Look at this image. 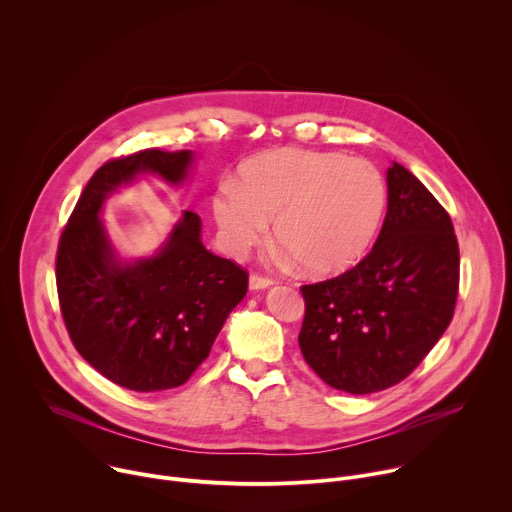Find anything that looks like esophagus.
Listing matches in <instances>:
<instances>
[{"mask_svg": "<svg viewBox=\"0 0 512 512\" xmlns=\"http://www.w3.org/2000/svg\"><path fill=\"white\" fill-rule=\"evenodd\" d=\"M269 285H273V281H271L269 277H263V275H257V273H253V275L249 277V289H251V291L267 289Z\"/></svg>", "mask_w": 512, "mask_h": 512, "instance_id": "34e87169", "label": "esophagus"}]
</instances>
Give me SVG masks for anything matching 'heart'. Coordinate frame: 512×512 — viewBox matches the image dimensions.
<instances>
[{"label": "heart", "mask_w": 512, "mask_h": 512, "mask_svg": "<svg viewBox=\"0 0 512 512\" xmlns=\"http://www.w3.org/2000/svg\"><path fill=\"white\" fill-rule=\"evenodd\" d=\"M387 206L381 172L364 160L308 150H277L247 160L239 184L218 186L212 212L223 247L245 255L273 235L302 271L336 275L375 239Z\"/></svg>", "instance_id": "heart-1"}]
</instances>
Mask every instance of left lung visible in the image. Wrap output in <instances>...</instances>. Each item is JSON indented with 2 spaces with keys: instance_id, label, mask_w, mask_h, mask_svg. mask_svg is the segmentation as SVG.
<instances>
[{
  "instance_id": "left-lung-1",
  "label": "left lung",
  "mask_w": 512,
  "mask_h": 512,
  "mask_svg": "<svg viewBox=\"0 0 512 512\" xmlns=\"http://www.w3.org/2000/svg\"><path fill=\"white\" fill-rule=\"evenodd\" d=\"M373 251L350 271L302 285L300 348L330 387L369 395L401 383L454 316L460 251L444 206L401 164Z\"/></svg>"
}]
</instances>
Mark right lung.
<instances>
[{
    "label": "right lung",
    "instance_id": "1",
    "mask_svg": "<svg viewBox=\"0 0 512 512\" xmlns=\"http://www.w3.org/2000/svg\"><path fill=\"white\" fill-rule=\"evenodd\" d=\"M192 164L190 150H143L107 162L58 243L56 287L72 344L103 377L137 393L184 385L247 294L249 275L202 245L196 212H182L154 255L131 261L105 231L103 204L117 188L143 174L180 186Z\"/></svg>",
    "mask_w": 512,
    "mask_h": 512
}]
</instances>
